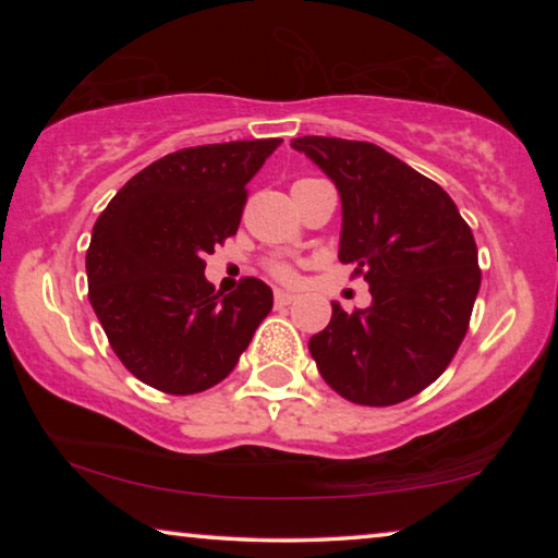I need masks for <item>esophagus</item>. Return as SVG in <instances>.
I'll list each match as a JSON object with an SVG mask.
<instances>
[{"instance_id": "esophagus-1", "label": "esophagus", "mask_w": 558, "mask_h": 558, "mask_svg": "<svg viewBox=\"0 0 558 558\" xmlns=\"http://www.w3.org/2000/svg\"><path fill=\"white\" fill-rule=\"evenodd\" d=\"M292 302H294V294L281 292V289L274 292V304H277V307H287V304H292Z\"/></svg>"}]
</instances>
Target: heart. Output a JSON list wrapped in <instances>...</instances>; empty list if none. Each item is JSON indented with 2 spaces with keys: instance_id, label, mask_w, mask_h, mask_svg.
I'll return each mask as SVG.
<instances>
[{
  "instance_id": "heart-1",
  "label": "heart",
  "mask_w": 558,
  "mask_h": 558,
  "mask_svg": "<svg viewBox=\"0 0 558 558\" xmlns=\"http://www.w3.org/2000/svg\"><path fill=\"white\" fill-rule=\"evenodd\" d=\"M274 274H277V277L279 279H284V281H292L294 279V271L292 269H289V266H274Z\"/></svg>"
}]
</instances>
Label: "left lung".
<instances>
[{
    "label": "left lung",
    "instance_id": "obj_1",
    "mask_svg": "<svg viewBox=\"0 0 558 558\" xmlns=\"http://www.w3.org/2000/svg\"><path fill=\"white\" fill-rule=\"evenodd\" d=\"M292 147L335 182L342 264L371 287V304L310 338L319 376L342 399L391 407L434 384L468 332L480 292L470 226L437 182L368 142L300 136Z\"/></svg>",
    "mask_w": 558,
    "mask_h": 558
}]
</instances>
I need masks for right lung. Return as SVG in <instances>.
<instances>
[{
	"label": "right lung",
	"instance_id": "1",
	"mask_svg": "<svg viewBox=\"0 0 558 558\" xmlns=\"http://www.w3.org/2000/svg\"><path fill=\"white\" fill-rule=\"evenodd\" d=\"M281 140L203 144L134 174L98 216L88 300L113 353L142 384L187 396L235 368L274 294L243 279L220 294L205 254L239 231L246 185Z\"/></svg>",
	"mask_w": 558,
	"mask_h": 558
}]
</instances>
